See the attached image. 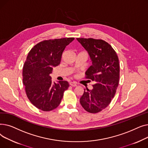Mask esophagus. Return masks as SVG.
Here are the masks:
<instances>
[{"label":"esophagus","instance_id":"esophagus-1","mask_svg":"<svg viewBox=\"0 0 148 148\" xmlns=\"http://www.w3.org/2000/svg\"><path fill=\"white\" fill-rule=\"evenodd\" d=\"M69 84L71 85V86H74V87L77 86V83H76L75 82H70V83H69Z\"/></svg>","mask_w":148,"mask_h":148}]
</instances>
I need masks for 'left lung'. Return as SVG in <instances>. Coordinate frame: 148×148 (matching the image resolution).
I'll list each match as a JSON object with an SVG mask.
<instances>
[{
  "mask_svg": "<svg viewBox=\"0 0 148 148\" xmlns=\"http://www.w3.org/2000/svg\"><path fill=\"white\" fill-rule=\"evenodd\" d=\"M88 52L92 65L86 72V78L94 81L93 89H84L80 103L89 113L102 111L114 97L119 80V64L112 47L102 40L77 38Z\"/></svg>",
  "mask_w": 148,
  "mask_h": 148,
  "instance_id": "obj_1",
  "label": "left lung"
}]
</instances>
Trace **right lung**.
I'll use <instances>...</instances> for the list:
<instances>
[{
  "label": "right lung",
  "instance_id": "obj_1",
  "mask_svg": "<svg viewBox=\"0 0 148 148\" xmlns=\"http://www.w3.org/2000/svg\"><path fill=\"white\" fill-rule=\"evenodd\" d=\"M74 38L44 40L30 50L23 68V83L30 103L38 109L51 111L60 104L68 87L66 81L53 82L50 74L60 64L66 46Z\"/></svg>",
  "mask_w": 148,
  "mask_h": 148
}]
</instances>
